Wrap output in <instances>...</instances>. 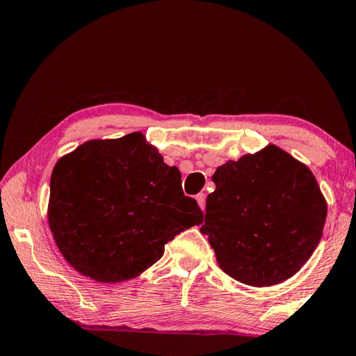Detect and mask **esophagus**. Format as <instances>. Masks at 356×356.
<instances>
[{"mask_svg": "<svg viewBox=\"0 0 356 356\" xmlns=\"http://www.w3.org/2000/svg\"><path fill=\"white\" fill-rule=\"evenodd\" d=\"M196 201H198L201 211H204V207H206V193H198V195H196Z\"/></svg>", "mask_w": 356, "mask_h": 356, "instance_id": "1", "label": "esophagus"}]
</instances>
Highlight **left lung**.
Here are the masks:
<instances>
[{
    "label": "left lung",
    "instance_id": "left-lung-1",
    "mask_svg": "<svg viewBox=\"0 0 356 356\" xmlns=\"http://www.w3.org/2000/svg\"><path fill=\"white\" fill-rule=\"evenodd\" d=\"M212 180L201 233L220 269L250 286L293 277L318 245L328 213L312 171L268 144L218 166Z\"/></svg>",
    "mask_w": 356,
    "mask_h": 356
}]
</instances>
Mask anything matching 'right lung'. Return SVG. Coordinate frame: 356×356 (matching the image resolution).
I'll return each mask as SVG.
<instances>
[{
	"instance_id": "right-lung-1",
	"label": "right lung",
	"mask_w": 356,
	"mask_h": 356,
	"mask_svg": "<svg viewBox=\"0 0 356 356\" xmlns=\"http://www.w3.org/2000/svg\"><path fill=\"white\" fill-rule=\"evenodd\" d=\"M180 177L140 131L81 144L50 177L47 222L60 253L101 284L138 277L204 217Z\"/></svg>"
}]
</instances>
